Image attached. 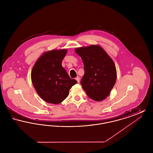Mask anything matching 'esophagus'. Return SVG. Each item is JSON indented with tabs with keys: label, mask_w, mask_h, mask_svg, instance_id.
<instances>
[{
	"label": "esophagus",
	"mask_w": 153,
	"mask_h": 153,
	"mask_svg": "<svg viewBox=\"0 0 153 153\" xmlns=\"http://www.w3.org/2000/svg\"><path fill=\"white\" fill-rule=\"evenodd\" d=\"M76 81H77V82L78 83H79L80 82V77L79 76H77L76 78Z\"/></svg>",
	"instance_id": "1"
}]
</instances>
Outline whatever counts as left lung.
Listing matches in <instances>:
<instances>
[{"label": "left lung", "mask_w": 153, "mask_h": 153, "mask_svg": "<svg viewBox=\"0 0 153 153\" xmlns=\"http://www.w3.org/2000/svg\"><path fill=\"white\" fill-rule=\"evenodd\" d=\"M82 60L84 74L81 84L91 99L100 102L109 95L117 80L116 66L112 58L98 45L75 49Z\"/></svg>", "instance_id": "1"}]
</instances>
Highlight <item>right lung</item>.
Returning <instances> with one entry per match:
<instances>
[{"label":"right lung","mask_w":153,"mask_h":153,"mask_svg":"<svg viewBox=\"0 0 153 153\" xmlns=\"http://www.w3.org/2000/svg\"><path fill=\"white\" fill-rule=\"evenodd\" d=\"M67 49L46 51L33 66L31 79L38 95L47 102L58 104L63 102L77 81L72 79L62 66Z\"/></svg>","instance_id":"1"}]
</instances>
